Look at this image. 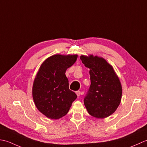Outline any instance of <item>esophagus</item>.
Segmentation results:
<instances>
[{
    "label": "esophagus",
    "instance_id": "34e87169",
    "mask_svg": "<svg viewBox=\"0 0 147 147\" xmlns=\"http://www.w3.org/2000/svg\"><path fill=\"white\" fill-rule=\"evenodd\" d=\"M76 94L77 96L79 97V96H80V95L81 94V92H80V91H76Z\"/></svg>",
    "mask_w": 147,
    "mask_h": 147
}]
</instances>
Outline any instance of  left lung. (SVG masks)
I'll return each instance as SVG.
<instances>
[{
  "mask_svg": "<svg viewBox=\"0 0 147 147\" xmlns=\"http://www.w3.org/2000/svg\"><path fill=\"white\" fill-rule=\"evenodd\" d=\"M80 59L89 68L91 86L84 100L88 113L103 119L115 112L121 101V83L113 67L101 57L81 55Z\"/></svg>",
  "mask_w": 147,
  "mask_h": 147,
  "instance_id": "left-lung-1",
  "label": "left lung"
}]
</instances>
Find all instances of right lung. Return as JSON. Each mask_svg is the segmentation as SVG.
Listing matches in <instances>:
<instances>
[{"mask_svg":"<svg viewBox=\"0 0 147 147\" xmlns=\"http://www.w3.org/2000/svg\"><path fill=\"white\" fill-rule=\"evenodd\" d=\"M77 55H55L39 68L32 87V96L38 111L47 118L59 119L67 115L77 98L69 89L65 72L77 59Z\"/></svg>","mask_w":147,"mask_h":147,"instance_id":"right-lung-1","label":"right lung"}]
</instances>
